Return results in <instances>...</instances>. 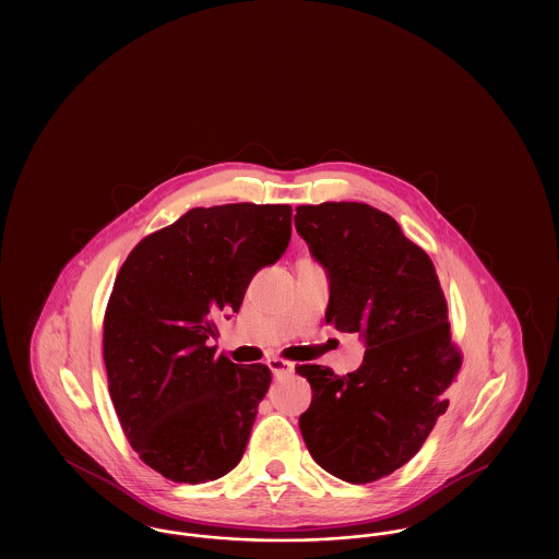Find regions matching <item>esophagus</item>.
Returning a JSON list of instances; mask_svg holds the SVG:
<instances>
[{
    "label": "esophagus",
    "instance_id": "34e87169",
    "mask_svg": "<svg viewBox=\"0 0 559 559\" xmlns=\"http://www.w3.org/2000/svg\"><path fill=\"white\" fill-rule=\"evenodd\" d=\"M267 367L270 371L274 372V377H283V374H289L295 369V365L289 360H283V358H270L267 360Z\"/></svg>",
    "mask_w": 559,
    "mask_h": 559
}]
</instances>
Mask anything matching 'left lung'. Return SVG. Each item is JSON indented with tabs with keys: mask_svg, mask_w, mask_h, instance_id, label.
I'll use <instances>...</instances> for the list:
<instances>
[{
	"mask_svg": "<svg viewBox=\"0 0 559 559\" xmlns=\"http://www.w3.org/2000/svg\"><path fill=\"white\" fill-rule=\"evenodd\" d=\"M295 212L299 237L329 274L324 319L337 331L360 333L367 346L358 371L295 369L312 388L299 429L324 472L367 484L424 447L449 408L442 394L463 358L451 342L436 267L392 215L346 201Z\"/></svg>",
	"mask_w": 559,
	"mask_h": 559,
	"instance_id": "left-lung-1",
	"label": "left lung"
}]
</instances>
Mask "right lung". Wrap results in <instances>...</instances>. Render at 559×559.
<instances>
[{
  "label": "right lung",
  "instance_id": "obj_1",
  "mask_svg": "<svg viewBox=\"0 0 559 559\" xmlns=\"http://www.w3.org/2000/svg\"><path fill=\"white\" fill-rule=\"evenodd\" d=\"M292 205L194 207L140 240L105 314L108 392L133 451L180 484L239 465L272 374L215 354V319L239 312L258 270L292 239Z\"/></svg>",
  "mask_w": 559,
  "mask_h": 559
}]
</instances>
